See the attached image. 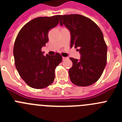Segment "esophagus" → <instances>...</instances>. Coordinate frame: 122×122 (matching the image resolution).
I'll return each mask as SVG.
<instances>
[{
	"label": "esophagus",
	"instance_id": "1",
	"mask_svg": "<svg viewBox=\"0 0 122 122\" xmlns=\"http://www.w3.org/2000/svg\"><path fill=\"white\" fill-rule=\"evenodd\" d=\"M68 59V57H62V59H63V60H65V59Z\"/></svg>",
	"mask_w": 122,
	"mask_h": 122
}]
</instances>
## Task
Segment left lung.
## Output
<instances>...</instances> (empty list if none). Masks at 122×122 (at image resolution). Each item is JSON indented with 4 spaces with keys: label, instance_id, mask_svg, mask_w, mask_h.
<instances>
[{
    "label": "left lung",
    "instance_id": "1",
    "mask_svg": "<svg viewBox=\"0 0 122 122\" xmlns=\"http://www.w3.org/2000/svg\"><path fill=\"white\" fill-rule=\"evenodd\" d=\"M60 25H65L71 33L72 48H78L81 59L70 58L73 66L69 69L72 82L86 87L98 80L107 63V45L103 33L92 20L82 15L62 16Z\"/></svg>",
    "mask_w": 122,
    "mask_h": 122
}]
</instances>
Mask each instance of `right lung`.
Here are the masks:
<instances>
[{"label": "right lung", "instance_id": "right-lung-1", "mask_svg": "<svg viewBox=\"0 0 122 122\" xmlns=\"http://www.w3.org/2000/svg\"><path fill=\"white\" fill-rule=\"evenodd\" d=\"M61 16L55 15L32 19L22 27L15 40V66L21 78L33 89H43L51 84L56 68L62 62L59 53L45 56L41 51L48 41V32L59 24Z\"/></svg>", "mask_w": 122, "mask_h": 122}]
</instances>
